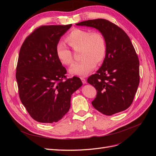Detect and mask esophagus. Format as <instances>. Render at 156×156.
I'll return each mask as SVG.
<instances>
[{"instance_id":"obj_1","label":"esophagus","mask_w":156,"mask_h":156,"mask_svg":"<svg viewBox=\"0 0 156 156\" xmlns=\"http://www.w3.org/2000/svg\"><path fill=\"white\" fill-rule=\"evenodd\" d=\"M81 80L82 81V83L83 84H86L87 83V81H86V79H84V77H81Z\"/></svg>"}]
</instances>
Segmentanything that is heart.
I'll list each match as a JSON object with an SVG mask.
<instances>
[{"label": "heart", "instance_id": "b5f03b06", "mask_svg": "<svg viewBox=\"0 0 156 156\" xmlns=\"http://www.w3.org/2000/svg\"><path fill=\"white\" fill-rule=\"evenodd\" d=\"M66 41L74 49L81 48L80 58L82 60L70 67L69 72L78 76H86L96 67V64L101 63L107 53V43L105 37L100 32L75 29L66 36ZM57 58L64 65L73 62L70 50L63 42L57 43L55 48Z\"/></svg>", "mask_w": 156, "mask_h": 156}]
</instances>
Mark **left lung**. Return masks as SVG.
Wrapping results in <instances>:
<instances>
[{
	"mask_svg": "<svg viewBox=\"0 0 156 156\" xmlns=\"http://www.w3.org/2000/svg\"><path fill=\"white\" fill-rule=\"evenodd\" d=\"M76 25L95 28L107 43L101 66L87 80L97 90L93 107L107 116L125 111L133 102L139 84V61L129 36L103 19L84 21Z\"/></svg>",
	"mask_w": 156,
	"mask_h": 156,
	"instance_id": "8db88e82",
	"label": "left lung"
}]
</instances>
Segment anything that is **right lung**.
Instances as JSON below:
<instances>
[{"instance_id":"right-lung-1","label":"right lung","mask_w":156,"mask_h":156,"mask_svg":"<svg viewBox=\"0 0 156 156\" xmlns=\"http://www.w3.org/2000/svg\"><path fill=\"white\" fill-rule=\"evenodd\" d=\"M71 27L37 28L20 51L16 80L20 100L32 119L41 123L62 119L69 109L72 94L83 85L77 77L64 80L66 69L55 52L60 37Z\"/></svg>"}]
</instances>
